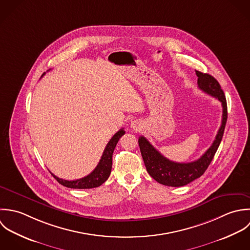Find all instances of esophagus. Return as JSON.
I'll list each match as a JSON object with an SVG mask.
<instances>
[{
  "label": "esophagus",
  "mask_w": 250,
  "mask_h": 250,
  "mask_svg": "<svg viewBox=\"0 0 250 250\" xmlns=\"http://www.w3.org/2000/svg\"><path fill=\"white\" fill-rule=\"evenodd\" d=\"M137 124H138V123H136V122H132V124H131V126H132L133 128H138V125H137Z\"/></svg>",
  "instance_id": "34e87169"
}]
</instances>
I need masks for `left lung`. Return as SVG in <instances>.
<instances>
[{
  "label": "left lung",
  "instance_id": "left-lung-1",
  "mask_svg": "<svg viewBox=\"0 0 250 250\" xmlns=\"http://www.w3.org/2000/svg\"><path fill=\"white\" fill-rule=\"evenodd\" d=\"M195 72L198 77L197 84L200 90L211 97H214L221 102V125L211 146L197 160L188 163H180L169 160L156 150L144 136L139 137L138 143L140 151L148 173L157 183L164 186L175 188L184 187L200 178L210 164L224 133L225 125L227 122V102L224 93L219 83L213 76L198 70H195Z\"/></svg>",
  "mask_w": 250,
  "mask_h": 250
}]
</instances>
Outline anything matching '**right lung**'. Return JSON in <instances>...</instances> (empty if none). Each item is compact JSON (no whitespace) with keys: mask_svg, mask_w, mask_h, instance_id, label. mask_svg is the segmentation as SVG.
I'll return each instance as SVG.
<instances>
[{"mask_svg":"<svg viewBox=\"0 0 250 250\" xmlns=\"http://www.w3.org/2000/svg\"><path fill=\"white\" fill-rule=\"evenodd\" d=\"M125 131L124 130V128H122L117 133L114 134V136L110 139V141L106 145L98 166L88 176H86L84 178H81V179H78V180H74V181H66V180L60 179L50 172L52 176L57 180V182L59 184H61L63 187L69 188L86 189V188H94L100 187L110 176L111 169H112V155H113V152H114V150L116 148V145H117L118 141L125 134Z\"/></svg>","mask_w":250,"mask_h":250,"instance_id":"obj_1","label":"right lung"}]
</instances>
